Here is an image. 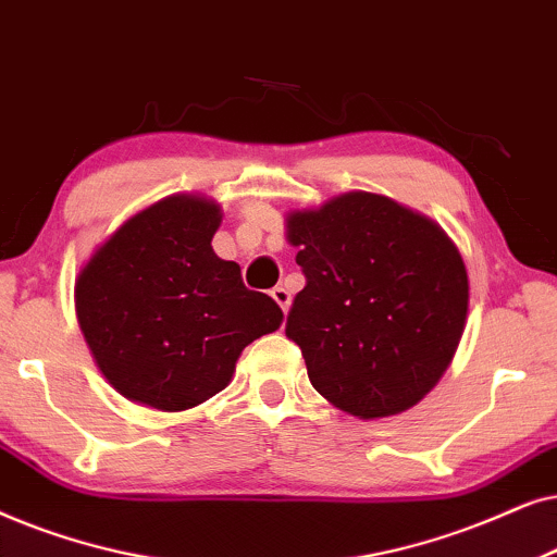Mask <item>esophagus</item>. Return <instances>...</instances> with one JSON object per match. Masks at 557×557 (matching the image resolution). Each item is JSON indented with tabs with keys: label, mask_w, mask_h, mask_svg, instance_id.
Instances as JSON below:
<instances>
[{
	"label": "esophagus",
	"mask_w": 557,
	"mask_h": 557,
	"mask_svg": "<svg viewBox=\"0 0 557 557\" xmlns=\"http://www.w3.org/2000/svg\"><path fill=\"white\" fill-rule=\"evenodd\" d=\"M272 300L277 302V306L287 313V308H290V290H287V287H283V285H277L272 290Z\"/></svg>",
	"instance_id": "esophagus-1"
}]
</instances>
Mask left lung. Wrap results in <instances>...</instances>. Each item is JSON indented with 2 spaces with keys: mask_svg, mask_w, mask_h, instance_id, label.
Wrapping results in <instances>:
<instances>
[{
  "mask_svg": "<svg viewBox=\"0 0 557 557\" xmlns=\"http://www.w3.org/2000/svg\"><path fill=\"white\" fill-rule=\"evenodd\" d=\"M306 287L287 313L310 384L348 414L418 405L454 359L469 310L463 259L441 226L392 198L344 193L295 211Z\"/></svg>",
  "mask_w": 557,
  "mask_h": 557,
  "instance_id": "1",
  "label": "left lung"
}]
</instances>
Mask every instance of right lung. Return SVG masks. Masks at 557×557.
Returning a JSON list of instances; mask_svg holds the SVG:
<instances>
[{"label":"right lung","mask_w":557,"mask_h":557,"mask_svg":"<svg viewBox=\"0 0 557 557\" xmlns=\"http://www.w3.org/2000/svg\"><path fill=\"white\" fill-rule=\"evenodd\" d=\"M219 206L170 196L132 216L76 283L86 344L111 387L132 403L177 412L232 382L251 341L280 329L270 295L247 290L211 239Z\"/></svg>","instance_id":"add662e5"}]
</instances>
